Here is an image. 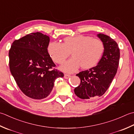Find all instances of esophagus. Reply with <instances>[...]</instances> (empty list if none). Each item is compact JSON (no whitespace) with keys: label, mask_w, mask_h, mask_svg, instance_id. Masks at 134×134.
<instances>
[{"label":"esophagus","mask_w":134,"mask_h":134,"mask_svg":"<svg viewBox=\"0 0 134 134\" xmlns=\"http://www.w3.org/2000/svg\"><path fill=\"white\" fill-rule=\"evenodd\" d=\"M64 77L65 79H69V78L71 77V75H69V74H65L64 75Z\"/></svg>","instance_id":"esophagus-1"}]
</instances>
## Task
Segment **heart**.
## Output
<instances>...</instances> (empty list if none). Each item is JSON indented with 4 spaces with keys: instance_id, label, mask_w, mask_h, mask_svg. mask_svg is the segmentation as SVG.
<instances>
[{
    "instance_id": "heart-1",
    "label": "heart",
    "mask_w": 134,
    "mask_h": 134,
    "mask_svg": "<svg viewBox=\"0 0 134 134\" xmlns=\"http://www.w3.org/2000/svg\"><path fill=\"white\" fill-rule=\"evenodd\" d=\"M104 49L100 39L84 35L67 36L63 39V43L52 42L47 48L52 60L57 64H62L71 53L72 58L60 67L67 72H74L80 66L84 70L95 67L103 57Z\"/></svg>"
}]
</instances>
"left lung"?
<instances>
[{
	"mask_svg": "<svg viewBox=\"0 0 134 134\" xmlns=\"http://www.w3.org/2000/svg\"><path fill=\"white\" fill-rule=\"evenodd\" d=\"M97 36L104 44L103 57L96 66L76 75L80 78L81 83L74 89V93L82 99H93L103 95L110 85L119 67L120 53L116 42L103 34Z\"/></svg>",
	"mask_w": 134,
	"mask_h": 134,
	"instance_id": "obj_1",
	"label": "left lung"
}]
</instances>
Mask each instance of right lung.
I'll list each match as a JSON object with an SVG mask.
<instances>
[{"instance_id":"1","label":"right lung","mask_w":134,"mask_h":134,"mask_svg":"<svg viewBox=\"0 0 134 134\" xmlns=\"http://www.w3.org/2000/svg\"><path fill=\"white\" fill-rule=\"evenodd\" d=\"M50 38L41 32L31 33L15 40L9 50V67L18 87L34 99L46 98L55 80L64 74L53 69L56 65L48 52Z\"/></svg>"}]
</instances>
